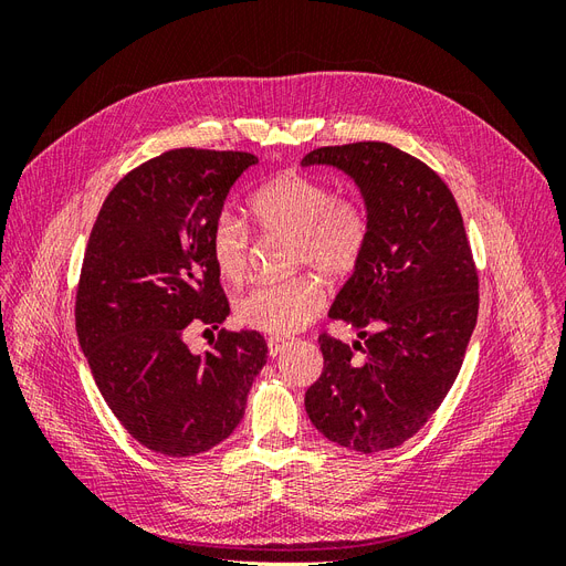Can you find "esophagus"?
I'll use <instances>...</instances> for the list:
<instances>
[{
  "label": "esophagus",
  "instance_id": "obj_1",
  "mask_svg": "<svg viewBox=\"0 0 566 566\" xmlns=\"http://www.w3.org/2000/svg\"><path fill=\"white\" fill-rule=\"evenodd\" d=\"M290 347V339L283 337H269V356L276 358L279 354H283Z\"/></svg>",
  "mask_w": 566,
  "mask_h": 566
}]
</instances>
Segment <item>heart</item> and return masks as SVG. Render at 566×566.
I'll list each match as a JSON object with an SVG mask.
<instances>
[{
    "label": "heart",
    "mask_w": 566,
    "mask_h": 566,
    "mask_svg": "<svg viewBox=\"0 0 566 566\" xmlns=\"http://www.w3.org/2000/svg\"><path fill=\"white\" fill-rule=\"evenodd\" d=\"M250 212L264 235L290 233V266H312L325 279H345L364 262L370 214L364 200L335 196L333 186L302 172H283L250 196ZM212 260L221 279L241 281L252 262L248 221L219 212L210 231ZM323 285L312 273L260 281L235 300V316L248 328L290 335L323 310Z\"/></svg>",
    "instance_id": "heart-1"
}]
</instances>
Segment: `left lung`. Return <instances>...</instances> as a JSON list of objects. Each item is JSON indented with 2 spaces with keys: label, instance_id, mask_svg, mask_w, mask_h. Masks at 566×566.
I'll use <instances>...</instances> for the list:
<instances>
[{
  "label": "left lung",
  "instance_id": "1",
  "mask_svg": "<svg viewBox=\"0 0 566 566\" xmlns=\"http://www.w3.org/2000/svg\"><path fill=\"white\" fill-rule=\"evenodd\" d=\"M302 165L345 169L370 214L364 262L328 314L364 342L318 335L323 373L306 413L345 449L401 447L447 399L476 323L479 273L460 208L432 167L385 142L323 146Z\"/></svg>",
  "mask_w": 566,
  "mask_h": 566
}]
</instances>
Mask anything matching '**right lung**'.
Here are the masks:
<instances>
[{
    "label": "right lung",
    "mask_w": 566,
    "mask_h": 566,
    "mask_svg": "<svg viewBox=\"0 0 566 566\" xmlns=\"http://www.w3.org/2000/svg\"><path fill=\"white\" fill-rule=\"evenodd\" d=\"M254 163L245 150H165L113 186L84 250L80 347L113 416L163 455H198L224 441L266 364L256 331L221 328L205 354L186 345L191 325L217 331L229 314L210 231Z\"/></svg>",
    "instance_id": "obj_1"
}]
</instances>
